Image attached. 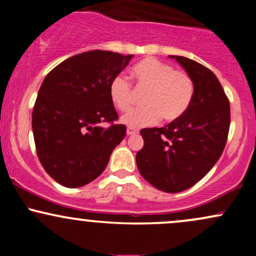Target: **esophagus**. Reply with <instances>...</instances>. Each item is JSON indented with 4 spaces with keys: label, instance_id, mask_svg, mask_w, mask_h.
<instances>
[{
    "label": "esophagus",
    "instance_id": "esophagus-1",
    "mask_svg": "<svg viewBox=\"0 0 256 256\" xmlns=\"http://www.w3.org/2000/svg\"><path fill=\"white\" fill-rule=\"evenodd\" d=\"M126 134H128V136H134V134H138V131L136 130V128H128V130H126Z\"/></svg>",
    "mask_w": 256,
    "mask_h": 256
}]
</instances>
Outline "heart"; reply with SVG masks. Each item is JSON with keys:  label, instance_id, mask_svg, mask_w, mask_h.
Here are the masks:
<instances>
[{"label": "heart", "instance_id": "heart-1", "mask_svg": "<svg viewBox=\"0 0 256 256\" xmlns=\"http://www.w3.org/2000/svg\"><path fill=\"white\" fill-rule=\"evenodd\" d=\"M131 76L138 89L146 90V107L134 110L122 118V124L138 128L156 124L162 116L166 122L180 118L189 108L194 96V83L184 71L154 58H143L132 67ZM110 98L119 110L126 112L134 102L131 84L118 76L110 84Z\"/></svg>", "mask_w": 256, "mask_h": 256}]
</instances>
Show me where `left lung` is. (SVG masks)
Segmentation results:
<instances>
[{
	"label": "left lung",
	"mask_w": 256,
	"mask_h": 256,
	"mask_svg": "<svg viewBox=\"0 0 256 256\" xmlns=\"http://www.w3.org/2000/svg\"><path fill=\"white\" fill-rule=\"evenodd\" d=\"M170 58L192 79V101L179 119L164 128L140 130L144 146L136 162L148 183L174 194L201 180L219 160L230 128V102L210 70L192 58Z\"/></svg>",
	"instance_id": "1"
}]
</instances>
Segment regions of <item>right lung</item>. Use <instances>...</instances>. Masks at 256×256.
Returning a JSON list of instances; mask_svg holds the SVG:
<instances>
[{"instance_id":"1","label":"right lung","mask_w":256,"mask_h":256,"mask_svg":"<svg viewBox=\"0 0 256 256\" xmlns=\"http://www.w3.org/2000/svg\"><path fill=\"white\" fill-rule=\"evenodd\" d=\"M134 55L91 50L67 58L46 74L32 112L38 158L46 173L66 188H80L104 171L112 152L124 140L126 126L110 84Z\"/></svg>"}]
</instances>
